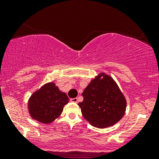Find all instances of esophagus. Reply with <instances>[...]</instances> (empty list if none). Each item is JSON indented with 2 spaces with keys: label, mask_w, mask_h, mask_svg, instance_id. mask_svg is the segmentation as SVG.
<instances>
[{
  "label": "esophagus",
  "mask_w": 159,
  "mask_h": 159,
  "mask_svg": "<svg viewBox=\"0 0 159 159\" xmlns=\"http://www.w3.org/2000/svg\"><path fill=\"white\" fill-rule=\"evenodd\" d=\"M70 102L74 103H77L78 102V98H70Z\"/></svg>",
  "instance_id": "esophagus-1"
}]
</instances>
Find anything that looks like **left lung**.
<instances>
[{
  "instance_id": "8db88e82",
  "label": "left lung",
  "mask_w": 159,
  "mask_h": 159,
  "mask_svg": "<svg viewBox=\"0 0 159 159\" xmlns=\"http://www.w3.org/2000/svg\"><path fill=\"white\" fill-rule=\"evenodd\" d=\"M82 96L84 100L78 105L84 117L95 127L103 129L114 125L125 114V97L114 80L107 75L101 74L93 80Z\"/></svg>"
}]
</instances>
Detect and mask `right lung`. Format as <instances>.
Returning <instances> with one entry per match:
<instances>
[{
    "mask_svg": "<svg viewBox=\"0 0 159 159\" xmlns=\"http://www.w3.org/2000/svg\"><path fill=\"white\" fill-rule=\"evenodd\" d=\"M69 101L66 94L61 92L54 83H49L32 95L28 102L29 111L34 119L50 123L61 115Z\"/></svg>",
    "mask_w": 159,
    "mask_h": 159,
    "instance_id": "obj_1",
    "label": "right lung"
}]
</instances>
